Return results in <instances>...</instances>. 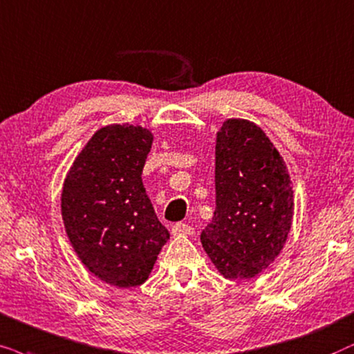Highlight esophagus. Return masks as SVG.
I'll list each match as a JSON object with an SVG mask.
<instances>
[{
  "mask_svg": "<svg viewBox=\"0 0 354 354\" xmlns=\"http://www.w3.org/2000/svg\"><path fill=\"white\" fill-rule=\"evenodd\" d=\"M171 233H173V236H189V234L194 233V228L186 223H176V225H173Z\"/></svg>",
  "mask_w": 354,
  "mask_h": 354,
  "instance_id": "1",
  "label": "esophagus"
}]
</instances>
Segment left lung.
Segmentation results:
<instances>
[{
    "mask_svg": "<svg viewBox=\"0 0 354 354\" xmlns=\"http://www.w3.org/2000/svg\"><path fill=\"white\" fill-rule=\"evenodd\" d=\"M215 197L202 246L225 279H252L283 249L295 204L283 158L251 121L226 120L216 134Z\"/></svg>",
    "mask_w": 354,
    "mask_h": 354,
    "instance_id": "1",
    "label": "left lung"
}]
</instances>
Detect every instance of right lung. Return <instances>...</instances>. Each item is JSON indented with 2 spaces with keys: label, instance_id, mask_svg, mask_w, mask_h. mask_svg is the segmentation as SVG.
<instances>
[{
  "label": "right lung",
  "instance_id": "add662e5",
  "mask_svg": "<svg viewBox=\"0 0 354 354\" xmlns=\"http://www.w3.org/2000/svg\"><path fill=\"white\" fill-rule=\"evenodd\" d=\"M152 140L140 126L98 129L74 160L61 194L75 254L93 275L118 288L142 285L169 239L140 176Z\"/></svg>",
  "mask_w": 354,
  "mask_h": 354
}]
</instances>
